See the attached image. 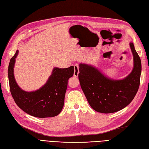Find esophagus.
I'll use <instances>...</instances> for the list:
<instances>
[{"mask_svg": "<svg viewBox=\"0 0 149 149\" xmlns=\"http://www.w3.org/2000/svg\"><path fill=\"white\" fill-rule=\"evenodd\" d=\"M79 67L77 65H74V76L75 77H77L79 75Z\"/></svg>", "mask_w": 149, "mask_h": 149, "instance_id": "esophagus-1", "label": "esophagus"}]
</instances>
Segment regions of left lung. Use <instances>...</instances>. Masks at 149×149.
<instances>
[{
    "label": "left lung",
    "instance_id": "1",
    "mask_svg": "<svg viewBox=\"0 0 149 149\" xmlns=\"http://www.w3.org/2000/svg\"><path fill=\"white\" fill-rule=\"evenodd\" d=\"M134 59L131 74L122 80L105 76L95 67L79 64V79L90 107L102 113L117 112L127 107L137 92L140 85L141 61L132 42L129 43Z\"/></svg>",
    "mask_w": 149,
    "mask_h": 149
}]
</instances>
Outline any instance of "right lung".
Masks as SVG:
<instances>
[{"label": "right lung", "mask_w": 149, "mask_h": 149, "mask_svg": "<svg viewBox=\"0 0 149 149\" xmlns=\"http://www.w3.org/2000/svg\"><path fill=\"white\" fill-rule=\"evenodd\" d=\"M17 50L12 57L8 68L10 93L17 106L23 111L37 118H49L58 115L64 104L68 80L74 75V68H54L46 83L39 90L28 92L22 90L14 77L13 68Z\"/></svg>", "instance_id": "obj_1"}]
</instances>
